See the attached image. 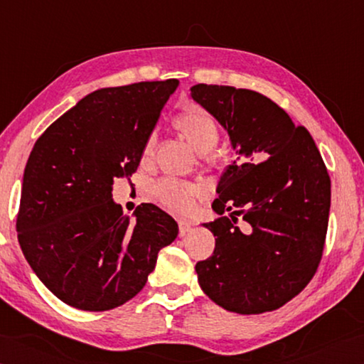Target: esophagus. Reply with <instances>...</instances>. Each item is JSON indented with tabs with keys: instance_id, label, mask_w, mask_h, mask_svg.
<instances>
[{
	"instance_id": "esophagus-1",
	"label": "esophagus",
	"mask_w": 364,
	"mask_h": 364,
	"mask_svg": "<svg viewBox=\"0 0 364 364\" xmlns=\"http://www.w3.org/2000/svg\"><path fill=\"white\" fill-rule=\"evenodd\" d=\"M190 230H192V224H190V222H187V220H178V233L182 235H186V233H188Z\"/></svg>"
}]
</instances>
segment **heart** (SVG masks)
I'll return each mask as SVG.
<instances>
[{
	"label": "heart",
	"instance_id": "b5f03b06",
	"mask_svg": "<svg viewBox=\"0 0 364 364\" xmlns=\"http://www.w3.org/2000/svg\"><path fill=\"white\" fill-rule=\"evenodd\" d=\"M176 127L182 132L187 142L195 151L208 153L219 142V127L211 114L200 107H188L176 118ZM155 146V136L146 139L142 156L149 158ZM200 188L193 182L178 181V178H163L159 181L153 193L156 200L172 211L183 213L192 206V201L198 195Z\"/></svg>",
	"mask_w": 364,
	"mask_h": 364
}]
</instances>
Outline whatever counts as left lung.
<instances>
[{"label":"left lung","instance_id":"1","mask_svg":"<svg viewBox=\"0 0 364 364\" xmlns=\"http://www.w3.org/2000/svg\"><path fill=\"white\" fill-rule=\"evenodd\" d=\"M190 95L219 121L238 155L215 190L220 218L203 224L215 247L195 267L198 283L228 311L277 310L309 284L321 260L331 208L326 166L309 131L265 95L218 85H195Z\"/></svg>","mask_w":364,"mask_h":364}]
</instances>
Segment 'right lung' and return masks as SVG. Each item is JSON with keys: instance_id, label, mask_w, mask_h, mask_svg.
<instances>
[{"instance_id": "1", "label": "right lung", "mask_w": 364, "mask_h": 364, "mask_svg": "<svg viewBox=\"0 0 364 364\" xmlns=\"http://www.w3.org/2000/svg\"><path fill=\"white\" fill-rule=\"evenodd\" d=\"M177 80L102 87L57 118L23 172L17 237L43 284L70 307L105 311L140 292L177 222L151 203L134 222L113 201L131 177Z\"/></svg>"}]
</instances>
